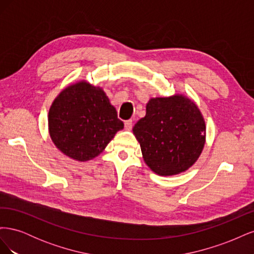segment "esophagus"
Masks as SVG:
<instances>
[{
    "mask_svg": "<svg viewBox=\"0 0 254 254\" xmlns=\"http://www.w3.org/2000/svg\"><path fill=\"white\" fill-rule=\"evenodd\" d=\"M132 128V120H128L125 122V129L130 130Z\"/></svg>",
    "mask_w": 254,
    "mask_h": 254,
    "instance_id": "esophagus-1",
    "label": "esophagus"
}]
</instances>
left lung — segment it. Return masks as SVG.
<instances>
[{"label":"left lung","instance_id":"obj_1","mask_svg":"<svg viewBox=\"0 0 254 254\" xmlns=\"http://www.w3.org/2000/svg\"><path fill=\"white\" fill-rule=\"evenodd\" d=\"M133 133L145 163L160 176L187 171L200 156L205 124L197 106L182 95L151 98Z\"/></svg>","mask_w":254,"mask_h":254}]
</instances>
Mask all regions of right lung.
Listing matches in <instances>:
<instances>
[{"label":"right lung","mask_w":254,"mask_h":254,"mask_svg":"<svg viewBox=\"0 0 254 254\" xmlns=\"http://www.w3.org/2000/svg\"><path fill=\"white\" fill-rule=\"evenodd\" d=\"M124 123L101 89L80 81L65 88L49 112L50 134L65 156L88 161L101 153Z\"/></svg>","instance_id":"add662e5"}]
</instances>
